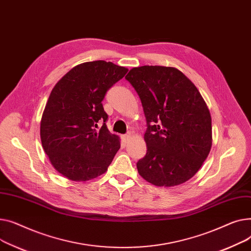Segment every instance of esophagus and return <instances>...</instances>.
<instances>
[{"label": "esophagus", "instance_id": "34e87169", "mask_svg": "<svg viewBox=\"0 0 251 251\" xmlns=\"http://www.w3.org/2000/svg\"><path fill=\"white\" fill-rule=\"evenodd\" d=\"M129 139H130V135H129V134H127V135H125V136H124V141H125V142H127V141H129Z\"/></svg>", "mask_w": 251, "mask_h": 251}]
</instances>
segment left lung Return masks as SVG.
Masks as SVG:
<instances>
[{
    "label": "left lung",
    "instance_id": "1",
    "mask_svg": "<svg viewBox=\"0 0 251 251\" xmlns=\"http://www.w3.org/2000/svg\"><path fill=\"white\" fill-rule=\"evenodd\" d=\"M126 79L144 108L146 156L139 174L156 186L184 183L200 170L212 147V119L198 88L172 67L132 68Z\"/></svg>",
    "mask_w": 251,
    "mask_h": 251
}]
</instances>
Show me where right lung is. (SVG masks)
Here are the masks:
<instances>
[{
	"mask_svg": "<svg viewBox=\"0 0 251 251\" xmlns=\"http://www.w3.org/2000/svg\"><path fill=\"white\" fill-rule=\"evenodd\" d=\"M111 62L94 61L70 70L50 92L40 122L44 152L54 169L73 181H87L106 172L121 148L109 132L102 100L127 73ZM103 122L96 129L97 123Z\"/></svg>",
	"mask_w": 251,
	"mask_h": 251,
	"instance_id": "right-lung-1",
	"label": "right lung"
}]
</instances>
